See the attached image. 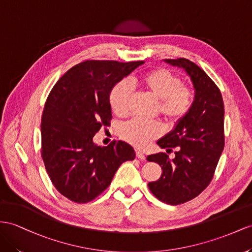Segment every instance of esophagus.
Returning a JSON list of instances; mask_svg holds the SVG:
<instances>
[{
  "label": "esophagus",
  "mask_w": 252,
  "mask_h": 252,
  "mask_svg": "<svg viewBox=\"0 0 252 252\" xmlns=\"http://www.w3.org/2000/svg\"><path fill=\"white\" fill-rule=\"evenodd\" d=\"M136 157H137L139 159H145V158H146L145 154H144L143 152H141V151H139V150L136 151Z\"/></svg>",
  "instance_id": "34e87169"
}]
</instances>
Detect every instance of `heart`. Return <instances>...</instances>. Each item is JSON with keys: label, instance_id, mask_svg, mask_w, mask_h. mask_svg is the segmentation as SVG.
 <instances>
[{"label": "heart", "instance_id": "heart-1", "mask_svg": "<svg viewBox=\"0 0 252 252\" xmlns=\"http://www.w3.org/2000/svg\"><path fill=\"white\" fill-rule=\"evenodd\" d=\"M132 83L138 85L158 100L157 112L170 125L182 120L192 107L195 93L192 88L183 85L178 74L166 68H158L144 74ZM132 88L126 81L116 83L109 90L108 103L112 112L125 117L128 114ZM163 132L158 122L132 119L119 127V136L135 147L143 148Z\"/></svg>", "mask_w": 252, "mask_h": 252}]
</instances>
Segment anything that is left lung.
<instances>
[{
	"instance_id": "left-lung-1",
	"label": "left lung",
	"mask_w": 252,
	"mask_h": 252,
	"mask_svg": "<svg viewBox=\"0 0 252 252\" xmlns=\"http://www.w3.org/2000/svg\"><path fill=\"white\" fill-rule=\"evenodd\" d=\"M166 62L185 69L195 87V101L190 112L158 141L167 153L176 149L175 158L164 152L148 156L163 171L148 186L160 201L178 205L200 195L214 177L224 147V106L220 90L195 63L183 57Z\"/></svg>"
}]
</instances>
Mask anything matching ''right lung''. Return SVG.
Wrapping results in <instances>:
<instances>
[{
    "label": "right lung",
    "mask_w": 252,
    "mask_h": 252,
    "mask_svg": "<svg viewBox=\"0 0 252 252\" xmlns=\"http://www.w3.org/2000/svg\"><path fill=\"white\" fill-rule=\"evenodd\" d=\"M144 62L86 61L57 81L41 118V157L55 189L76 203L93 201L104 191L119 166L135 158L121 140L106 147L93 138L109 126V90Z\"/></svg>",
    "instance_id": "right-lung-1"
}]
</instances>
